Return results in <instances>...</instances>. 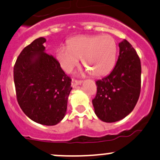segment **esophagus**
Here are the masks:
<instances>
[{"mask_svg": "<svg viewBox=\"0 0 160 160\" xmlns=\"http://www.w3.org/2000/svg\"><path fill=\"white\" fill-rule=\"evenodd\" d=\"M81 83H82L81 80H76V79H72V81H71V87H77V85H80Z\"/></svg>", "mask_w": 160, "mask_h": 160, "instance_id": "34e87169", "label": "esophagus"}]
</instances>
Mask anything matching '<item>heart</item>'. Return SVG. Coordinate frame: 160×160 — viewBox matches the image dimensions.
I'll list each match as a JSON object with an SVG mask.
<instances>
[{"label": "heart", "mask_w": 160, "mask_h": 160, "mask_svg": "<svg viewBox=\"0 0 160 160\" xmlns=\"http://www.w3.org/2000/svg\"><path fill=\"white\" fill-rule=\"evenodd\" d=\"M117 45L109 35L79 36L68 42V47L58 50L57 58L63 69L71 71L82 58L84 67L91 74L101 77L107 74L114 67Z\"/></svg>", "instance_id": "b5f03b06"}]
</instances>
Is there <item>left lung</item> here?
Instances as JSON below:
<instances>
[{
    "label": "left lung",
    "mask_w": 160,
    "mask_h": 160,
    "mask_svg": "<svg viewBox=\"0 0 160 160\" xmlns=\"http://www.w3.org/2000/svg\"><path fill=\"white\" fill-rule=\"evenodd\" d=\"M115 67L108 76L96 82L92 100L95 113L105 122H115L129 115L136 106L141 88V64L138 54L126 39L118 45Z\"/></svg>",
    "instance_id": "obj_1"
}]
</instances>
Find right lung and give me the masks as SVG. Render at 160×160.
<instances>
[{"label": "right lung", "mask_w": 160, "mask_h": 160, "mask_svg": "<svg viewBox=\"0 0 160 160\" xmlns=\"http://www.w3.org/2000/svg\"><path fill=\"white\" fill-rule=\"evenodd\" d=\"M45 38L22 49L13 67L16 95L22 112L31 120L55 125L65 115L71 79L60 63L45 52Z\"/></svg>", "instance_id": "1"}]
</instances>
